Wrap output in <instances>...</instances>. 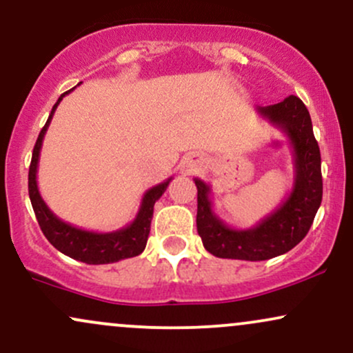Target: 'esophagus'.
<instances>
[{"mask_svg":"<svg viewBox=\"0 0 353 353\" xmlns=\"http://www.w3.org/2000/svg\"><path fill=\"white\" fill-rule=\"evenodd\" d=\"M195 163H197V161H195V159H189L188 161V165H189V168H192V165H195Z\"/></svg>","mask_w":353,"mask_h":353,"instance_id":"34e87169","label":"esophagus"}]
</instances>
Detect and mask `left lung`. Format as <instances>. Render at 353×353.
<instances>
[{"label":"left lung","mask_w":353,"mask_h":353,"mask_svg":"<svg viewBox=\"0 0 353 353\" xmlns=\"http://www.w3.org/2000/svg\"><path fill=\"white\" fill-rule=\"evenodd\" d=\"M256 112L286 134L294 156V182L281 205L254 227L233 228L214 212L210 185L195 177L197 232L207 252L219 258L263 261L288 253L307 235L322 202L321 151L305 105L290 95Z\"/></svg>","instance_id":"obj_1"}]
</instances>
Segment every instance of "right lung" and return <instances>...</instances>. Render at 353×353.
Returning a JSON list of instances; mask_svg holds the SVG:
<instances>
[{"instance_id": "add662e5", "label": "right lung", "mask_w": 353, "mask_h": 353, "mask_svg": "<svg viewBox=\"0 0 353 353\" xmlns=\"http://www.w3.org/2000/svg\"><path fill=\"white\" fill-rule=\"evenodd\" d=\"M72 90L62 93L59 97L57 103L52 107V112H50L44 128L37 136L36 146H34L31 165H29V199H31L34 214H36L41 230L46 235V239L50 241V245H54L59 252L74 258V260L87 263V265H108V263L125 260V258L138 256L146 248L154 203L165 192L172 177L146 190L133 222L120 228V230L107 233L83 230V228L63 222L49 209L48 203L42 201L41 197L39 188H37V165H39L42 141H44L46 131L49 128L55 108L59 107L63 97Z\"/></svg>"}]
</instances>
